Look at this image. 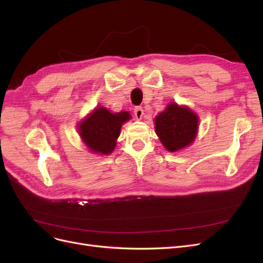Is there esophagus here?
I'll return each mask as SVG.
<instances>
[{
	"label": "esophagus",
	"instance_id": "obj_1",
	"mask_svg": "<svg viewBox=\"0 0 263 263\" xmlns=\"http://www.w3.org/2000/svg\"><path fill=\"white\" fill-rule=\"evenodd\" d=\"M134 114L137 119H141V117L144 116V109H142V107L140 106H136L134 108Z\"/></svg>",
	"mask_w": 263,
	"mask_h": 263
}]
</instances>
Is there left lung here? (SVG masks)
Segmentation results:
<instances>
[{
  "instance_id": "1",
  "label": "left lung",
  "mask_w": 263,
  "mask_h": 263,
  "mask_svg": "<svg viewBox=\"0 0 263 263\" xmlns=\"http://www.w3.org/2000/svg\"><path fill=\"white\" fill-rule=\"evenodd\" d=\"M156 133L162 145L169 151H177L192 144L198 118L187 107H180L176 103H170L164 112L156 119Z\"/></svg>"
}]
</instances>
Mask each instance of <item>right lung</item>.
I'll use <instances>...</instances> for the list:
<instances>
[{
  "instance_id": "add662e5",
  "label": "right lung",
  "mask_w": 263,
  "mask_h": 263,
  "mask_svg": "<svg viewBox=\"0 0 263 263\" xmlns=\"http://www.w3.org/2000/svg\"><path fill=\"white\" fill-rule=\"evenodd\" d=\"M130 118L129 113H110L99 107L79 126L82 140L94 153L108 155L114 150L122 124Z\"/></svg>"
}]
</instances>
